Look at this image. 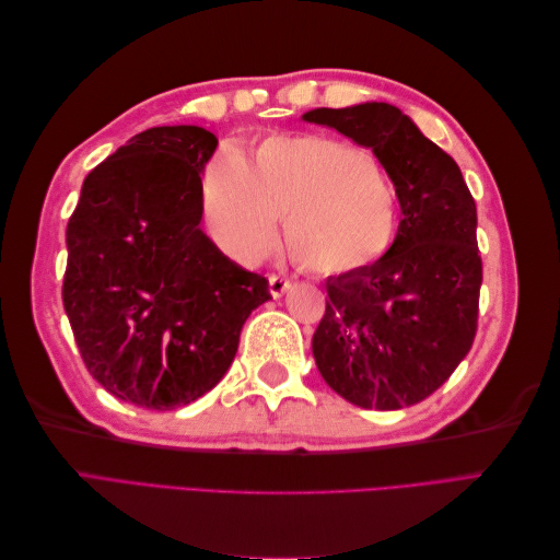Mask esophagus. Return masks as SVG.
Masks as SVG:
<instances>
[{
	"instance_id": "34e87169",
	"label": "esophagus",
	"mask_w": 560,
	"mask_h": 560,
	"mask_svg": "<svg viewBox=\"0 0 560 560\" xmlns=\"http://www.w3.org/2000/svg\"><path fill=\"white\" fill-rule=\"evenodd\" d=\"M290 287H292V280H287L282 276H270L268 278V290H270V294H273L276 299H280L287 290H290Z\"/></svg>"
}]
</instances>
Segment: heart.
Masks as SVG:
<instances>
[{"mask_svg":"<svg viewBox=\"0 0 560 560\" xmlns=\"http://www.w3.org/2000/svg\"><path fill=\"white\" fill-rule=\"evenodd\" d=\"M202 219L214 245L241 264L273 247L278 217L296 261L319 276L385 259L397 241V189L362 149L325 135H276L252 167L226 147L200 184Z\"/></svg>","mask_w":560,"mask_h":560,"instance_id":"b5f03b06","label":"heart"}]
</instances>
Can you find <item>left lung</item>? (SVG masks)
Wrapping results in <instances>:
<instances>
[{"label":"left lung","instance_id":"8db88e82","mask_svg":"<svg viewBox=\"0 0 560 560\" xmlns=\"http://www.w3.org/2000/svg\"><path fill=\"white\" fill-rule=\"evenodd\" d=\"M303 118L374 149L401 208L385 259L327 280L315 364L350 404L404 409L442 387L477 336V202L457 163L393 105L319 107Z\"/></svg>","mask_w":560,"mask_h":560}]
</instances>
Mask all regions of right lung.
<instances>
[{
    "mask_svg": "<svg viewBox=\"0 0 560 560\" xmlns=\"http://www.w3.org/2000/svg\"><path fill=\"white\" fill-rule=\"evenodd\" d=\"M217 138L161 126L89 173L67 222L62 303L89 374L114 397L167 411L229 371L268 280L200 231V173Z\"/></svg>",
    "mask_w": 560,
    "mask_h": 560,
    "instance_id": "obj_1",
    "label": "right lung"
}]
</instances>
